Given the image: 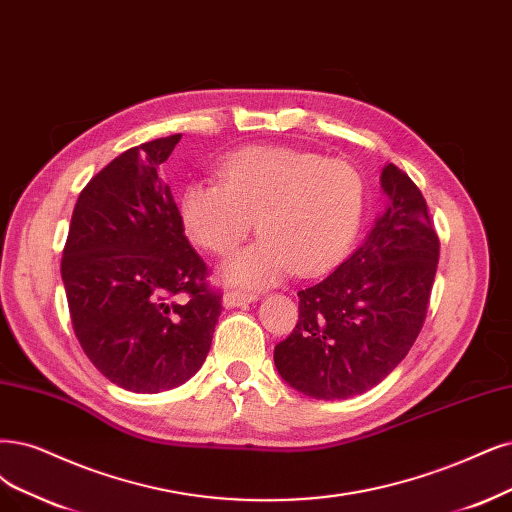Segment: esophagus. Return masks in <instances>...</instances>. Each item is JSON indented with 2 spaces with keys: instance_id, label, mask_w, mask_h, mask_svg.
Here are the masks:
<instances>
[{
  "instance_id": "obj_1",
  "label": "esophagus",
  "mask_w": 512,
  "mask_h": 512,
  "mask_svg": "<svg viewBox=\"0 0 512 512\" xmlns=\"http://www.w3.org/2000/svg\"><path fill=\"white\" fill-rule=\"evenodd\" d=\"M259 295L255 293H242V291H230L223 295V306L225 308H238V306H246L251 301H257Z\"/></svg>"
}]
</instances>
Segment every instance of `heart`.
I'll return each mask as SVG.
<instances>
[{
  "label": "heart",
  "mask_w": 512,
  "mask_h": 512,
  "mask_svg": "<svg viewBox=\"0 0 512 512\" xmlns=\"http://www.w3.org/2000/svg\"><path fill=\"white\" fill-rule=\"evenodd\" d=\"M365 211V179L344 160L291 147H246L221 164V181H194L181 196L187 236L227 255L259 219L263 236L223 266L236 287L261 289L335 266Z\"/></svg>",
  "instance_id": "1"
}]
</instances>
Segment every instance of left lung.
<instances>
[{"instance_id":"obj_1","label":"left lung","mask_w":512,"mask_h":512,"mask_svg":"<svg viewBox=\"0 0 512 512\" xmlns=\"http://www.w3.org/2000/svg\"><path fill=\"white\" fill-rule=\"evenodd\" d=\"M382 189L388 211L339 268L297 293V325L274 348L282 380L312 399H350L377 386L424 327L441 242L407 173L386 164Z\"/></svg>"}]
</instances>
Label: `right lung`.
Masks as SVG:
<instances>
[{"instance_id": "obj_1", "label": "right lung", "mask_w": 512, "mask_h": 512, "mask_svg": "<svg viewBox=\"0 0 512 512\" xmlns=\"http://www.w3.org/2000/svg\"><path fill=\"white\" fill-rule=\"evenodd\" d=\"M181 135L130 147L75 202L61 259L75 337L109 382L154 394L211 350L221 291L192 249L160 166Z\"/></svg>"}]
</instances>
